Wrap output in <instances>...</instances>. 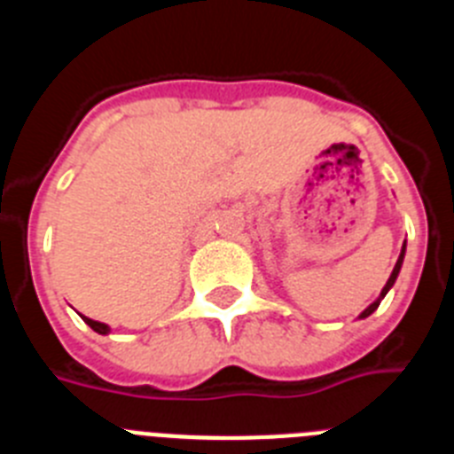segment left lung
<instances>
[{"instance_id":"left-lung-1","label":"left lung","mask_w":454,"mask_h":454,"mask_svg":"<svg viewBox=\"0 0 454 454\" xmlns=\"http://www.w3.org/2000/svg\"><path fill=\"white\" fill-rule=\"evenodd\" d=\"M406 247V246H404ZM402 259H404V250H402V254H400V259H397V264H395V269H393V273H390V278H388V282H386V286H383L381 289V296L377 298V301H374V303L370 305V308L365 309V312H363V315H360V319H365V317H370L372 312H374V309L379 308V303H381V298L386 296V294H388V289L390 286L395 285V280H397V273H400V269H402Z\"/></svg>"}]
</instances>
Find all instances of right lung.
Here are the masks:
<instances>
[{"mask_svg":"<svg viewBox=\"0 0 454 454\" xmlns=\"http://www.w3.org/2000/svg\"><path fill=\"white\" fill-rule=\"evenodd\" d=\"M82 319L87 321V326H91L96 333H100V335H107V333H110V326H106V324H100V321L89 319V317H82Z\"/></svg>","mask_w":454,"mask_h":454,"instance_id":"1","label":"right lung"}]
</instances>
